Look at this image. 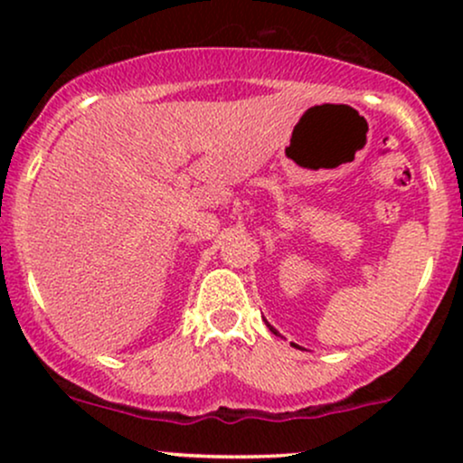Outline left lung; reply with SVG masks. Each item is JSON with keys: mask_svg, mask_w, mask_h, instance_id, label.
<instances>
[{"mask_svg": "<svg viewBox=\"0 0 463 463\" xmlns=\"http://www.w3.org/2000/svg\"><path fill=\"white\" fill-rule=\"evenodd\" d=\"M268 326H269V324H268ZM269 331H272V333H276V328H272V326H269ZM276 335H279V333H276Z\"/></svg>", "mask_w": 463, "mask_h": 463, "instance_id": "8db88e82", "label": "left lung"}]
</instances>
